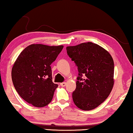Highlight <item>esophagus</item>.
Masks as SVG:
<instances>
[{"label":"esophagus","instance_id":"obj_1","mask_svg":"<svg viewBox=\"0 0 133 133\" xmlns=\"http://www.w3.org/2000/svg\"><path fill=\"white\" fill-rule=\"evenodd\" d=\"M60 85L61 87H65L66 85V82H62L60 84Z\"/></svg>","mask_w":133,"mask_h":133}]
</instances>
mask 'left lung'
Wrapping results in <instances>:
<instances>
[{
    "label": "left lung",
    "instance_id": "1",
    "mask_svg": "<svg viewBox=\"0 0 133 133\" xmlns=\"http://www.w3.org/2000/svg\"><path fill=\"white\" fill-rule=\"evenodd\" d=\"M66 49L79 72L72 93L73 102L81 110L94 109L108 97L114 87V60L108 51L92 42L67 46Z\"/></svg>",
    "mask_w": 133,
    "mask_h": 133
}]
</instances>
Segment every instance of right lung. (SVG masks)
<instances>
[{"label": "right lung", "mask_w": 133, "mask_h": 133, "mask_svg": "<svg viewBox=\"0 0 133 133\" xmlns=\"http://www.w3.org/2000/svg\"><path fill=\"white\" fill-rule=\"evenodd\" d=\"M63 48V45L31 44L17 57L12 68V80L19 96L36 108L48 104L58 85L52 81L50 65Z\"/></svg>", "instance_id": "obj_1"}]
</instances>
